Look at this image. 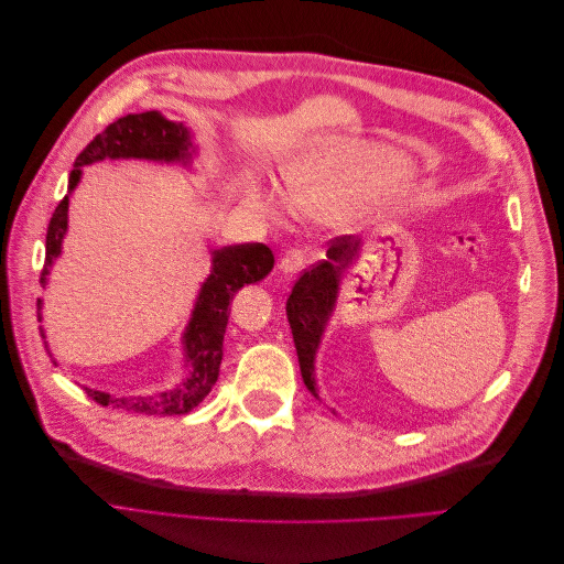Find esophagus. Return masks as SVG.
Returning a JSON list of instances; mask_svg holds the SVG:
<instances>
[{
  "instance_id": "esophagus-1",
  "label": "esophagus",
  "mask_w": 564,
  "mask_h": 564,
  "mask_svg": "<svg viewBox=\"0 0 564 564\" xmlns=\"http://www.w3.org/2000/svg\"><path fill=\"white\" fill-rule=\"evenodd\" d=\"M305 263H307V259H305V254H303L301 250H291V252H286V254L280 259L278 268H280V273H282L284 278H293V275H299V273L303 271Z\"/></svg>"
}]
</instances>
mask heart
<instances>
[{"label": "heart", "instance_id": "obj_1", "mask_svg": "<svg viewBox=\"0 0 564 564\" xmlns=\"http://www.w3.org/2000/svg\"><path fill=\"white\" fill-rule=\"evenodd\" d=\"M392 176V163L381 151L330 142L301 153L284 170L290 202L305 216L337 218L379 191ZM246 202L263 218L280 220L289 208L275 183L257 181L246 191Z\"/></svg>", "mask_w": 564, "mask_h": 564}]
</instances>
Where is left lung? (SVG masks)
Returning <instances> with one entry per match:
<instances>
[{
    "instance_id": "8db88e82",
    "label": "left lung",
    "mask_w": 564,
    "mask_h": 564,
    "mask_svg": "<svg viewBox=\"0 0 564 564\" xmlns=\"http://www.w3.org/2000/svg\"><path fill=\"white\" fill-rule=\"evenodd\" d=\"M360 250L362 243L354 236L335 238L326 252V259L312 265L310 271L299 278L286 301V318L293 333V344H296L299 351L303 381L316 399H321L314 377L316 351L337 307L341 278L360 259Z\"/></svg>"
}]
</instances>
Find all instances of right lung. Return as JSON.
Segmentation results:
<instances>
[{
	"instance_id": "1",
	"label": "right lung",
	"mask_w": 564,
	"mask_h": 564,
	"mask_svg": "<svg viewBox=\"0 0 564 564\" xmlns=\"http://www.w3.org/2000/svg\"><path fill=\"white\" fill-rule=\"evenodd\" d=\"M197 144L191 128L181 121H170L158 110L126 115L83 149L75 158L68 176V195L59 202L45 234V265L41 273L43 289L52 265L62 254L64 238L68 231V204L70 195L83 178V167L100 163V160H151V163L181 165L193 170ZM275 257L263 243H238L213 250L210 273L202 282L195 299V307L181 335L183 344V373L176 386L151 394H110L85 388L91 399L102 406H115L128 413L144 415H185L210 392L218 381L223 362V341L229 321V303L246 284H254L273 271ZM43 301L39 299V321H43ZM41 337L45 339L43 326ZM47 348V341H45ZM50 354V348H47ZM52 358V356H50ZM57 365V360H52Z\"/></svg>"
}]
</instances>
